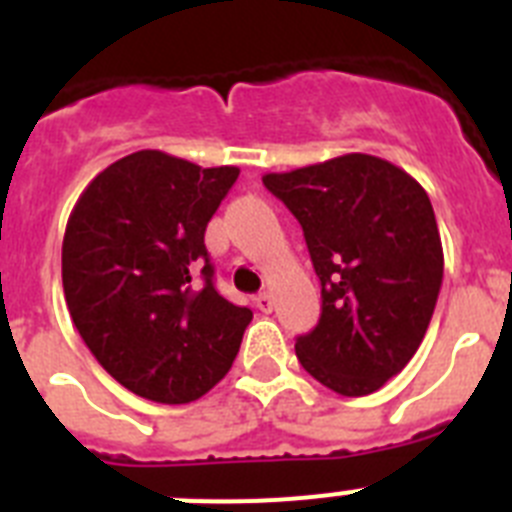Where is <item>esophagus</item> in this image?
Instances as JSON below:
<instances>
[{"label": "esophagus", "mask_w": 512, "mask_h": 512, "mask_svg": "<svg viewBox=\"0 0 512 512\" xmlns=\"http://www.w3.org/2000/svg\"><path fill=\"white\" fill-rule=\"evenodd\" d=\"M256 307H259L261 312L274 310V297H271V292H261V295L256 297Z\"/></svg>", "instance_id": "obj_1"}]
</instances>
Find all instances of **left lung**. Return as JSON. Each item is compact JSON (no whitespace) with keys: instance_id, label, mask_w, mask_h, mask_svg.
<instances>
[{"instance_id":"8db88e82","label":"left lung","mask_w":512,"mask_h":512,"mask_svg":"<svg viewBox=\"0 0 512 512\" xmlns=\"http://www.w3.org/2000/svg\"><path fill=\"white\" fill-rule=\"evenodd\" d=\"M264 187L302 225L320 279V320L297 359L338 395H372L413 359L436 310L443 248L428 194L366 153L266 174Z\"/></svg>"}]
</instances>
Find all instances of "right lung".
I'll list each match as a JSON object with an SVG mask.
<instances>
[{
	"instance_id": "add662e5",
	"label": "right lung",
	"mask_w": 512,
	"mask_h": 512,
	"mask_svg": "<svg viewBox=\"0 0 512 512\" xmlns=\"http://www.w3.org/2000/svg\"><path fill=\"white\" fill-rule=\"evenodd\" d=\"M238 174L138 151L94 176L71 212L61 253L71 320L107 374L146 400H197L241 348L253 312L217 292L205 248Z\"/></svg>"
}]
</instances>
